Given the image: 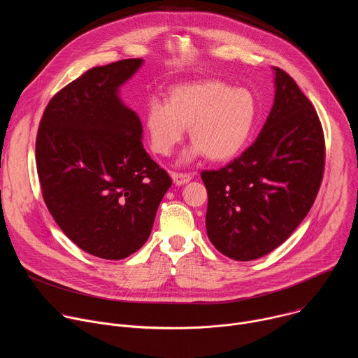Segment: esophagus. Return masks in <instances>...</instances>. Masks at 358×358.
<instances>
[{
    "label": "esophagus",
    "instance_id": "1",
    "mask_svg": "<svg viewBox=\"0 0 358 358\" xmlns=\"http://www.w3.org/2000/svg\"><path fill=\"white\" fill-rule=\"evenodd\" d=\"M171 178H173V181H174L177 185H184V184H187L192 177H191V174H187V173H171Z\"/></svg>",
    "mask_w": 358,
    "mask_h": 358
}]
</instances>
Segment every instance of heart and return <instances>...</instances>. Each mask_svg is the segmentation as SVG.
<instances>
[{
    "label": "heart",
    "instance_id": "obj_1",
    "mask_svg": "<svg viewBox=\"0 0 358 358\" xmlns=\"http://www.w3.org/2000/svg\"><path fill=\"white\" fill-rule=\"evenodd\" d=\"M257 122V101L246 89L208 79L178 85L167 101L152 97L144 110V129L151 150L170 156L188 129L192 145L184 160L206 155L211 162L235 157Z\"/></svg>",
    "mask_w": 358,
    "mask_h": 358
}]
</instances>
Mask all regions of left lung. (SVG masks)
<instances>
[{"mask_svg": "<svg viewBox=\"0 0 358 358\" xmlns=\"http://www.w3.org/2000/svg\"><path fill=\"white\" fill-rule=\"evenodd\" d=\"M275 72V100L255 143L221 170L202 171L213 245L235 261H253L282 245L309 214L324 170L319 116L296 82Z\"/></svg>", "mask_w": 358, "mask_h": 358, "instance_id": "8db88e82", "label": "left lung"}]
</instances>
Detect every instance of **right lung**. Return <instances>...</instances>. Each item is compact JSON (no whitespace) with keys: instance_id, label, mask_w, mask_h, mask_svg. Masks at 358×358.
<instances>
[{"instance_id":"1","label":"right lung","mask_w":358,"mask_h":358,"mask_svg":"<svg viewBox=\"0 0 358 358\" xmlns=\"http://www.w3.org/2000/svg\"><path fill=\"white\" fill-rule=\"evenodd\" d=\"M141 65L136 58L89 69L50 99L38 129L46 207L73 243L101 259H124L144 245L173 182L119 96Z\"/></svg>"}]
</instances>
